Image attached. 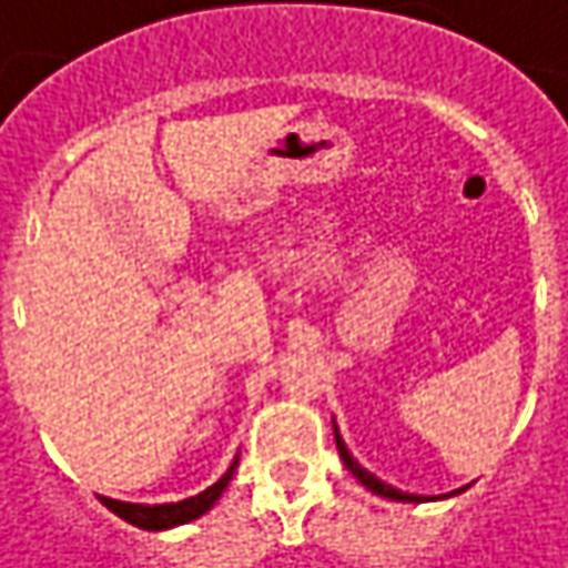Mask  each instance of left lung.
Wrapping results in <instances>:
<instances>
[{"label": "left lung", "mask_w": 568, "mask_h": 568, "mask_svg": "<svg viewBox=\"0 0 568 568\" xmlns=\"http://www.w3.org/2000/svg\"><path fill=\"white\" fill-rule=\"evenodd\" d=\"M334 440H337V453H341V459H344V466L353 473V479L359 485H366L373 495H383L388 501H427V498H420V495H408V491H402V488H395V485L383 483V479H376L369 469H363L356 459H353V453L347 450V444H344V437H341V430H337V424H334ZM459 491H466V488H456L450 495H459ZM450 495H440V498H450ZM434 501V498H430Z\"/></svg>", "instance_id": "left-lung-1"}]
</instances>
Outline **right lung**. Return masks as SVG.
I'll list each match as a JSON object with an SVG mask.
<instances>
[{"instance_id": "add662e5", "label": "right lung", "mask_w": 568, "mask_h": 568, "mask_svg": "<svg viewBox=\"0 0 568 568\" xmlns=\"http://www.w3.org/2000/svg\"><path fill=\"white\" fill-rule=\"evenodd\" d=\"M234 469H237V456H234V463L227 466V473L215 485H209L205 491L183 498V501H170V505H134V501H118V498H102V501H105V508L112 515L141 527V530H170V527H180V524H189V520L202 517L205 511H212L215 501L221 498V491L231 483Z\"/></svg>"}]
</instances>
